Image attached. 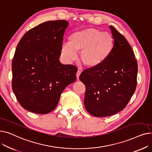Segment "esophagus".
Returning a JSON list of instances; mask_svg holds the SVG:
<instances>
[{
	"instance_id": "1",
	"label": "esophagus",
	"mask_w": 152,
	"mask_h": 152,
	"mask_svg": "<svg viewBox=\"0 0 152 152\" xmlns=\"http://www.w3.org/2000/svg\"><path fill=\"white\" fill-rule=\"evenodd\" d=\"M80 75H81V71L78 69V71H77V73H76V77H77V79H79V76H80Z\"/></svg>"
}]
</instances>
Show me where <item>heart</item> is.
<instances>
[{"label":"heart","mask_w":152,"mask_h":152,"mask_svg":"<svg viewBox=\"0 0 152 152\" xmlns=\"http://www.w3.org/2000/svg\"><path fill=\"white\" fill-rule=\"evenodd\" d=\"M113 45V39L107 32L89 28L72 34L69 42L61 47L63 58L68 62L77 58V52H81V59L87 67L97 66L104 61Z\"/></svg>","instance_id":"heart-1"}]
</instances>
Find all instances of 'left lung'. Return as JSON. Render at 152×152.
Segmentation results:
<instances>
[{
	"mask_svg": "<svg viewBox=\"0 0 152 152\" xmlns=\"http://www.w3.org/2000/svg\"><path fill=\"white\" fill-rule=\"evenodd\" d=\"M110 28L113 45L107 57L79 76L86 86L85 108L96 117L111 116L124 109L137 85V63L132 48L113 26Z\"/></svg>",
	"mask_w": 152,
	"mask_h": 152,
	"instance_id": "1",
	"label": "left lung"
}]
</instances>
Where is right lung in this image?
Here are the masks:
<instances>
[{
  "label": "right lung",
  "instance_id": "1",
  "mask_svg": "<svg viewBox=\"0 0 152 152\" xmlns=\"http://www.w3.org/2000/svg\"><path fill=\"white\" fill-rule=\"evenodd\" d=\"M68 24L66 20L42 23L29 30L17 45L12 89L21 106L31 112H50L65 87L76 81L77 68L59 60Z\"/></svg>",
  "mask_w": 152,
  "mask_h": 152
}]
</instances>
